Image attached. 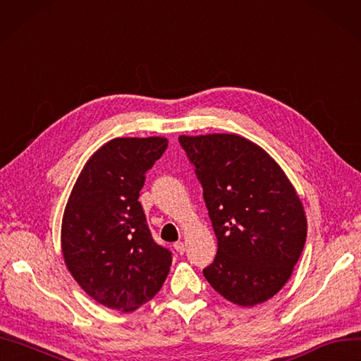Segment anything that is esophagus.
<instances>
[{"mask_svg": "<svg viewBox=\"0 0 361 361\" xmlns=\"http://www.w3.org/2000/svg\"><path fill=\"white\" fill-rule=\"evenodd\" d=\"M174 249H176V252L178 253H180V255H182V253L185 252V245H183V243L182 241H176V243H174Z\"/></svg>", "mask_w": 361, "mask_h": 361, "instance_id": "obj_1", "label": "esophagus"}]
</instances>
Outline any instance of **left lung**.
<instances>
[{"instance_id": "1", "label": "left lung", "mask_w": 361, "mask_h": 361, "mask_svg": "<svg viewBox=\"0 0 361 361\" xmlns=\"http://www.w3.org/2000/svg\"><path fill=\"white\" fill-rule=\"evenodd\" d=\"M203 188L217 255L203 275L241 307L284 287L307 238L304 207L279 165L238 135L179 136Z\"/></svg>"}]
</instances>
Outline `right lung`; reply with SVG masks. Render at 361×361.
Masks as SVG:
<instances>
[{
	"label": "right lung",
	"mask_w": 361,
	"mask_h": 361,
	"mask_svg": "<svg viewBox=\"0 0 361 361\" xmlns=\"http://www.w3.org/2000/svg\"><path fill=\"white\" fill-rule=\"evenodd\" d=\"M169 142L115 138L86 162L68 199L62 252L79 286L102 305L133 311L167 278L173 253L153 240L138 202L147 173Z\"/></svg>",
	"instance_id": "1"
}]
</instances>
